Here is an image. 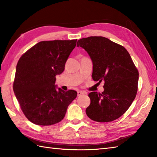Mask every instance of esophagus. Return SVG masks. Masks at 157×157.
<instances>
[{
	"mask_svg": "<svg viewBox=\"0 0 157 157\" xmlns=\"http://www.w3.org/2000/svg\"><path fill=\"white\" fill-rule=\"evenodd\" d=\"M85 94V93L83 92V91H78V96H82V95H84Z\"/></svg>",
	"mask_w": 157,
	"mask_h": 157,
	"instance_id": "34e87169",
	"label": "esophagus"
}]
</instances>
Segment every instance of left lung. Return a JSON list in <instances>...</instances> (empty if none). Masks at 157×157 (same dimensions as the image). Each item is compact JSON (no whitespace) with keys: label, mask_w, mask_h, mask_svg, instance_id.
<instances>
[{"label":"left lung","mask_w":157,"mask_h":157,"mask_svg":"<svg viewBox=\"0 0 157 157\" xmlns=\"http://www.w3.org/2000/svg\"><path fill=\"white\" fill-rule=\"evenodd\" d=\"M77 46L84 48L92 61V79L105 82L101 94H88L90 104L86 115L93 121L109 122L124 114L136 98L139 73L128 51L102 36L79 40Z\"/></svg>","instance_id":"1"}]
</instances>
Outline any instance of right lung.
Here are the masks:
<instances>
[{"mask_svg": "<svg viewBox=\"0 0 157 157\" xmlns=\"http://www.w3.org/2000/svg\"><path fill=\"white\" fill-rule=\"evenodd\" d=\"M71 40L42 41L19 59L13 91L26 117L34 124L51 125L64 118L77 92H67L55 85L65 63L76 46Z\"/></svg>", "mask_w": 157, "mask_h": 157, "instance_id": "1", "label": "right lung"}]
</instances>
